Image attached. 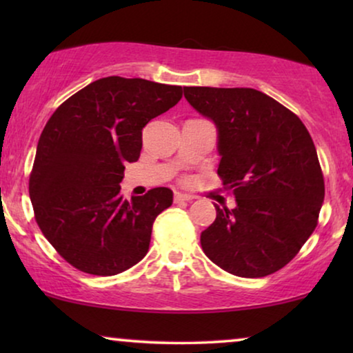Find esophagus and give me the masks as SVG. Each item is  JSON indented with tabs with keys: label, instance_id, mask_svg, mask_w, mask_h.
<instances>
[{
	"label": "esophagus",
	"instance_id": "1",
	"mask_svg": "<svg viewBox=\"0 0 353 353\" xmlns=\"http://www.w3.org/2000/svg\"><path fill=\"white\" fill-rule=\"evenodd\" d=\"M173 199H175L176 204H181V202H192L194 197L190 194H185V192H175V197H173Z\"/></svg>",
	"mask_w": 353,
	"mask_h": 353
}]
</instances>
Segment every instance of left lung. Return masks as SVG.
Instances as JSON below:
<instances>
[{
	"mask_svg": "<svg viewBox=\"0 0 353 353\" xmlns=\"http://www.w3.org/2000/svg\"><path fill=\"white\" fill-rule=\"evenodd\" d=\"M185 98L216 127L219 173L234 209L215 205L201 233L204 254L241 278L291 262L316 228L325 180L310 133L296 114L254 88L185 86Z\"/></svg>",
	"mask_w": 353,
	"mask_h": 353,
	"instance_id": "1",
	"label": "left lung"
}]
</instances>
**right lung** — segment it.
<instances>
[{
  "mask_svg": "<svg viewBox=\"0 0 353 353\" xmlns=\"http://www.w3.org/2000/svg\"><path fill=\"white\" fill-rule=\"evenodd\" d=\"M181 86L105 77L77 91L43 128L28 183L35 220L62 259L80 272L112 276L148 254L168 188L125 199L120 181L137 162L143 128L181 99Z\"/></svg>",
  "mask_w": 353,
  "mask_h": 353,
  "instance_id": "right-lung-1",
  "label": "right lung"
}]
</instances>
